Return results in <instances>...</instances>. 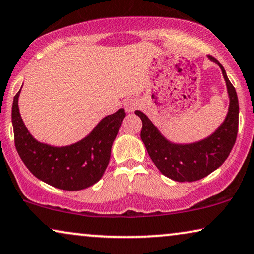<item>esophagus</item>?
Masks as SVG:
<instances>
[{
    "label": "esophagus",
    "instance_id": "esophagus-1",
    "mask_svg": "<svg viewBox=\"0 0 254 254\" xmlns=\"http://www.w3.org/2000/svg\"><path fill=\"white\" fill-rule=\"evenodd\" d=\"M124 106L125 110L130 113V112H134L137 108V101L135 100V99H127V100L125 101Z\"/></svg>",
    "mask_w": 254,
    "mask_h": 254
}]
</instances>
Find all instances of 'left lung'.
I'll return each instance as SVG.
<instances>
[{"label":"left lung","mask_w":254,"mask_h":254,"mask_svg":"<svg viewBox=\"0 0 254 254\" xmlns=\"http://www.w3.org/2000/svg\"><path fill=\"white\" fill-rule=\"evenodd\" d=\"M209 58L218 64L222 70L230 98L225 120L215 133L195 143H173L160 133L146 114L135 111V114L142 120L141 139L151 161L164 176L177 182H193L211 174L228 159L237 139L239 120L237 92L230 83L222 64L212 56H209Z\"/></svg>","instance_id":"1"}]
</instances>
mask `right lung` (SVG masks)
<instances>
[{"label":"right lung","instance_id":"add662e5","mask_svg":"<svg viewBox=\"0 0 254 254\" xmlns=\"http://www.w3.org/2000/svg\"><path fill=\"white\" fill-rule=\"evenodd\" d=\"M12 103L11 121L15 146L23 163L38 180L75 191L97 183L104 175L111 157L113 141L123 123L124 108L107 115L83 140L65 147L38 142L26 129L18 110V97Z\"/></svg>","mask_w":254,"mask_h":254}]
</instances>
